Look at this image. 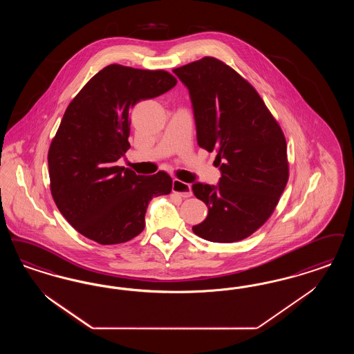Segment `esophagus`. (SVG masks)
Segmentation results:
<instances>
[{
    "mask_svg": "<svg viewBox=\"0 0 354 354\" xmlns=\"http://www.w3.org/2000/svg\"><path fill=\"white\" fill-rule=\"evenodd\" d=\"M172 192L178 194L182 198H189L192 196V191H191V185L188 183H184L179 179H174L172 180Z\"/></svg>",
    "mask_w": 354,
    "mask_h": 354,
    "instance_id": "1",
    "label": "esophagus"
}]
</instances>
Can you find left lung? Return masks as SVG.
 Wrapping results in <instances>:
<instances>
[{
  "label": "left lung",
  "mask_w": 354,
  "mask_h": 354,
  "mask_svg": "<svg viewBox=\"0 0 354 354\" xmlns=\"http://www.w3.org/2000/svg\"><path fill=\"white\" fill-rule=\"evenodd\" d=\"M174 73L189 91L198 146L217 153L221 171L218 185H192L208 207L192 230L212 242L243 240L269 220L288 180L282 129L254 86L224 62L201 57Z\"/></svg>",
  "instance_id": "8db88e82"
}]
</instances>
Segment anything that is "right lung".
I'll use <instances>...</instances> for the list:
<instances>
[{
  "label": "right lung",
  "instance_id": "obj_1",
  "mask_svg": "<svg viewBox=\"0 0 354 354\" xmlns=\"http://www.w3.org/2000/svg\"><path fill=\"white\" fill-rule=\"evenodd\" d=\"M176 83L163 70L111 64L67 106L48 149L50 189L57 209L86 239L101 245L134 239L145 227L150 200L170 194L169 174L137 175L117 160L130 147L129 111Z\"/></svg>",
  "mask_w": 354,
  "mask_h": 354
}]
</instances>
